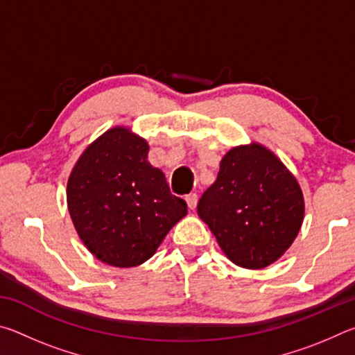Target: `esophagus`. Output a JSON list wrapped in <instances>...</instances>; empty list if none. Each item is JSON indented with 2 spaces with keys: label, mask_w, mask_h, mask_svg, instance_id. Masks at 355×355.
I'll return each instance as SVG.
<instances>
[{
  "label": "esophagus",
  "mask_w": 355,
  "mask_h": 355,
  "mask_svg": "<svg viewBox=\"0 0 355 355\" xmlns=\"http://www.w3.org/2000/svg\"><path fill=\"white\" fill-rule=\"evenodd\" d=\"M184 200H186V203H188V207L191 209H194L197 207V202H199V196H197L196 192H191V194L186 196Z\"/></svg>",
  "instance_id": "obj_1"
}]
</instances>
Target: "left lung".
Listing matches in <instances>:
<instances>
[{"instance_id": "obj_1", "label": "left lung", "mask_w": 355, "mask_h": 355, "mask_svg": "<svg viewBox=\"0 0 355 355\" xmlns=\"http://www.w3.org/2000/svg\"><path fill=\"white\" fill-rule=\"evenodd\" d=\"M297 180L271 150L252 142L233 147L216 182L203 192L197 213L228 260L245 269L277 261L304 220Z\"/></svg>"}]
</instances>
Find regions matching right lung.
Segmentation results:
<instances>
[{"instance_id":"obj_1","label":"right lung","mask_w":355,"mask_h":355,"mask_svg":"<svg viewBox=\"0 0 355 355\" xmlns=\"http://www.w3.org/2000/svg\"><path fill=\"white\" fill-rule=\"evenodd\" d=\"M147 155L146 139L114 127L84 150L69 177L67 205L78 236L110 266L147 261L188 213Z\"/></svg>"}]
</instances>
